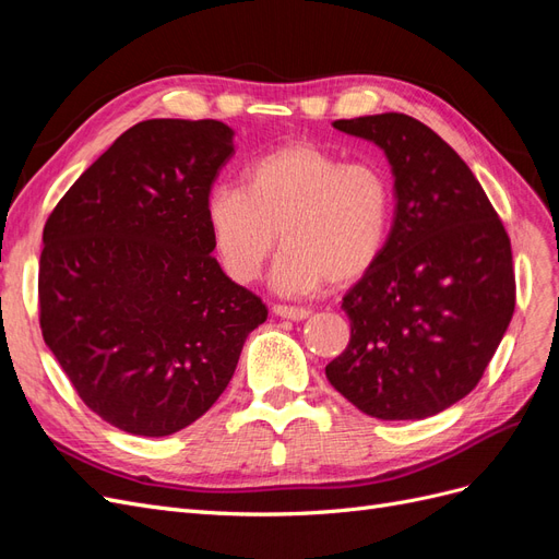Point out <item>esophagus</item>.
<instances>
[{
    "instance_id": "obj_1",
    "label": "esophagus",
    "mask_w": 559,
    "mask_h": 559,
    "mask_svg": "<svg viewBox=\"0 0 559 559\" xmlns=\"http://www.w3.org/2000/svg\"><path fill=\"white\" fill-rule=\"evenodd\" d=\"M273 312H275L277 317H282V319H294V321L308 319V317H310V310H306V308H294V306H275Z\"/></svg>"
}]
</instances>
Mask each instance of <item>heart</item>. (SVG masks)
<instances>
[{"mask_svg":"<svg viewBox=\"0 0 559 559\" xmlns=\"http://www.w3.org/2000/svg\"><path fill=\"white\" fill-rule=\"evenodd\" d=\"M210 238L235 282L257 280L270 251L280 294L349 284L373 267L394 224L392 179L378 163H343L312 142H292L251 160L238 186L205 195Z\"/></svg>","mask_w":559,"mask_h":559,"instance_id":"1","label":"heart"}]
</instances>
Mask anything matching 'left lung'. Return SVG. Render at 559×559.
<instances>
[{
  "label": "left lung",
  "mask_w": 559,
  "mask_h": 559,
  "mask_svg": "<svg viewBox=\"0 0 559 559\" xmlns=\"http://www.w3.org/2000/svg\"><path fill=\"white\" fill-rule=\"evenodd\" d=\"M333 128L384 151L396 212L380 261L343 298L352 335L326 378L370 417L425 419L478 384L511 324V240L468 165L417 118Z\"/></svg>",
  "instance_id": "1"
}]
</instances>
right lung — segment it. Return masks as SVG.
Returning a JSON list of instances; mask_svg holds the SVG:
<instances>
[{
	"label": "right lung",
	"mask_w": 559,
	"mask_h": 559,
	"mask_svg": "<svg viewBox=\"0 0 559 559\" xmlns=\"http://www.w3.org/2000/svg\"><path fill=\"white\" fill-rule=\"evenodd\" d=\"M233 138L222 121L132 126L46 222L44 343L81 401L132 436H170L205 415L267 317L212 257L205 195Z\"/></svg>",
	"instance_id": "add662e5"
}]
</instances>
